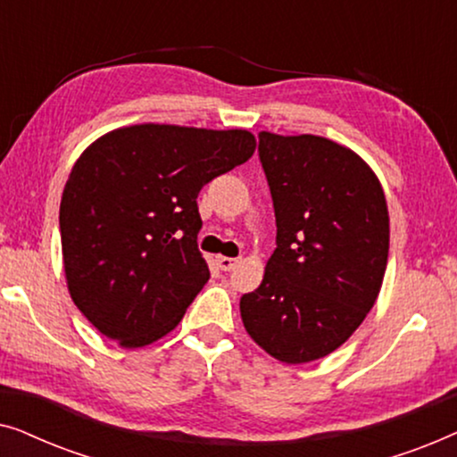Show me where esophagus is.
<instances>
[{
  "label": "esophagus",
  "instance_id": "esophagus-1",
  "mask_svg": "<svg viewBox=\"0 0 457 457\" xmlns=\"http://www.w3.org/2000/svg\"><path fill=\"white\" fill-rule=\"evenodd\" d=\"M216 262H218V268H220V270H224V272L233 270V268L239 264V260H237V258H227V255H218Z\"/></svg>",
  "mask_w": 457,
  "mask_h": 457
}]
</instances>
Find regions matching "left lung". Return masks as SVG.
Returning a JSON list of instances; mask_svg holds the SVG:
<instances>
[{
	"mask_svg": "<svg viewBox=\"0 0 457 457\" xmlns=\"http://www.w3.org/2000/svg\"><path fill=\"white\" fill-rule=\"evenodd\" d=\"M260 162L277 216V249L241 297L249 337L285 364L341 347L377 302L389 258V210L372 168L316 135L262 130Z\"/></svg>",
	"mask_w": 457,
	"mask_h": 457,
	"instance_id": "obj_1",
	"label": "left lung"
}]
</instances>
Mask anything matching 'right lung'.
<instances>
[{"label":"right lung","mask_w":457,"mask_h":457,"mask_svg":"<svg viewBox=\"0 0 457 457\" xmlns=\"http://www.w3.org/2000/svg\"><path fill=\"white\" fill-rule=\"evenodd\" d=\"M249 130L133 124L80 154L60 202L68 291L99 333L135 349L180 322L210 270L197 195L252 158Z\"/></svg>","instance_id":"1"}]
</instances>
